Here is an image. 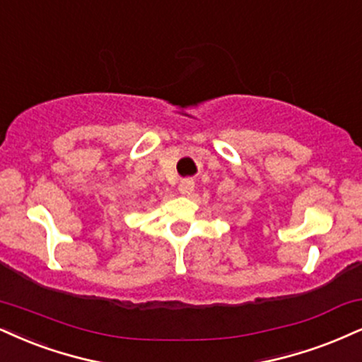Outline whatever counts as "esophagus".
I'll use <instances>...</instances> for the list:
<instances>
[{
  "label": "esophagus",
  "instance_id": "34e87169",
  "mask_svg": "<svg viewBox=\"0 0 362 362\" xmlns=\"http://www.w3.org/2000/svg\"><path fill=\"white\" fill-rule=\"evenodd\" d=\"M180 193L181 194H185V196H189L191 193H193V189H194V181L193 180H182L181 182H180Z\"/></svg>",
  "mask_w": 362,
  "mask_h": 362
}]
</instances>
